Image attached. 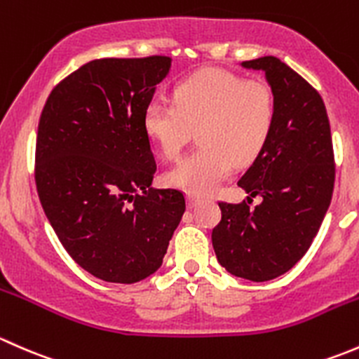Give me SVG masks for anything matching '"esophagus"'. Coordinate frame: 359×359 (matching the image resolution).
I'll return each mask as SVG.
<instances>
[{
	"label": "esophagus",
	"instance_id": "1",
	"mask_svg": "<svg viewBox=\"0 0 359 359\" xmlns=\"http://www.w3.org/2000/svg\"><path fill=\"white\" fill-rule=\"evenodd\" d=\"M201 202H202V198L197 197V195H191V194L187 195V205H188V209H194V207H197L198 204H201Z\"/></svg>",
	"mask_w": 359,
	"mask_h": 359
}]
</instances>
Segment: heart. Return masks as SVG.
Masks as SVG:
<instances>
[{
  "mask_svg": "<svg viewBox=\"0 0 359 359\" xmlns=\"http://www.w3.org/2000/svg\"><path fill=\"white\" fill-rule=\"evenodd\" d=\"M175 105L152 100L143 128L165 158H178L198 129L201 149L165 175L171 187L204 197L233 169L261 154L275 123V97L262 81H243L221 69H204L172 91Z\"/></svg>",
  "mask_w": 359,
  "mask_h": 359,
  "instance_id": "obj_1",
  "label": "heart"
}]
</instances>
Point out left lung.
Masks as SVG:
<instances>
[{
  "mask_svg": "<svg viewBox=\"0 0 359 359\" xmlns=\"http://www.w3.org/2000/svg\"><path fill=\"white\" fill-rule=\"evenodd\" d=\"M261 70L275 97V123L264 149L238 180L261 205L219 202L212 230L219 264L231 275L268 282L287 273L311 245L332 201L335 181L330 123L320 95L276 57L242 62Z\"/></svg>",
  "mask_w": 359,
  "mask_h": 359,
  "instance_id": "obj_1",
  "label": "left lung"
}]
</instances>
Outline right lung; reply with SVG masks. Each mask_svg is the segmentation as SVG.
Listing matches in <instances>:
<instances>
[{"label": "right lung", "mask_w": 359, "mask_h": 359, "mask_svg": "<svg viewBox=\"0 0 359 359\" xmlns=\"http://www.w3.org/2000/svg\"><path fill=\"white\" fill-rule=\"evenodd\" d=\"M169 57L100 58L48 97L36 140V187L69 256L103 282L136 283L161 268L183 194L154 190L143 114Z\"/></svg>", "instance_id": "add662e5"}]
</instances>
